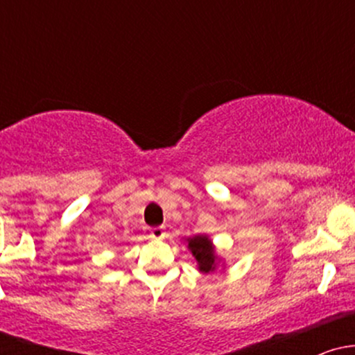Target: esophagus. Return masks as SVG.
<instances>
[{
  "mask_svg": "<svg viewBox=\"0 0 355 355\" xmlns=\"http://www.w3.org/2000/svg\"><path fill=\"white\" fill-rule=\"evenodd\" d=\"M166 235L165 232V227H153V229H150V237L158 240V239H164Z\"/></svg>",
  "mask_w": 355,
  "mask_h": 355,
  "instance_id": "esophagus-1",
  "label": "esophagus"
}]
</instances>
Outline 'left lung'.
<instances>
[{
    "mask_svg": "<svg viewBox=\"0 0 355 355\" xmlns=\"http://www.w3.org/2000/svg\"><path fill=\"white\" fill-rule=\"evenodd\" d=\"M185 243L190 254L193 255L195 262H197L198 272H202V274H214L218 267L225 268V262H223V259H220L217 248H215L214 242H211V239L207 234L185 239Z\"/></svg>",
    "mask_w": 355,
    "mask_h": 355,
    "instance_id": "8db88e82",
    "label": "left lung"
}]
</instances>
